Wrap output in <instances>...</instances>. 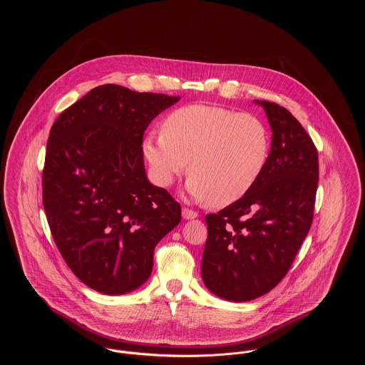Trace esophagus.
Listing matches in <instances>:
<instances>
[{
  "instance_id": "obj_1",
  "label": "esophagus",
  "mask_w": 365,
  "mask_h": 365,
  "mask_svg": "<svg viewBox=\"0 0 365 365\" xmlns=\"http://www.w3.org/2000/svg\"><path fill=\"white\" fill-rule=\"evenodd\" d=\"M197 216H198V213L195 210L190 208H182V217L184 219H194Z\"/></svg>"
}]
</instances>
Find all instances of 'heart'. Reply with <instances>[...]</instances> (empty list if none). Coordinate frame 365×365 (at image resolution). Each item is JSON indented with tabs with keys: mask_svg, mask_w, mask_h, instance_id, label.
Masks as SVG:
<instances>
[{
	"mask_svg": "<svg viewBox=\"0 0 365 365\" xmlns=\"http://www.w3.org/2000/svg\"><path fill=\"white\" fill-rule=\"evenodd\" d=\"M142 149L158 185L170 187L190 161L191 197L225 207L260 180L269 160L271 133L257 115L187 105L164 118L160 133H148Z\"/></svg>",
	"mask_w": 365,
	"mask_h": 365,
	"instance_id": "obj_1",
	"label": "heart"
}]
</instances>
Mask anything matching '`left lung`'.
Wrapping results in <instances>:
<instances>
[{"instance_id":"left-lung-1","label":"left lung","mask_w":365,"mask_h":365,"mask_svg":"<svg viewBox=\"0 0 365 365\" xmlns=\"http://www.w3.org/2000/svg\"><path fill=\"white\" fill-rule=\"evenodd\" d=\"M257 103L272 130L268 164L243 198L205 216L204 284L235 302L259 298L287 275L311 229L319 181L317 150L302 125L281 105Z\"/></svg>"}]
</instances>
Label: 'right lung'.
Masks as SVG:
<instances>
[{
  "label": "right lung",
  "instance_id": "right-lung-1",
  "mask_svg": "<svg viewBox=\"0 0 365 365\" xmlns=\"http://www.w3.org/2000/svg\"><path fill=\"white\" fill-rule=\"evenodd\" d=\"M178 100L105 84L53 123L43 208L68 268L101 294L146 282L157 243L181 220L180 204L148 181L142 149L149 123Z\"/></svg>",
  "mask_w": 365,
  "mask_h": 365
}]
</instances>
